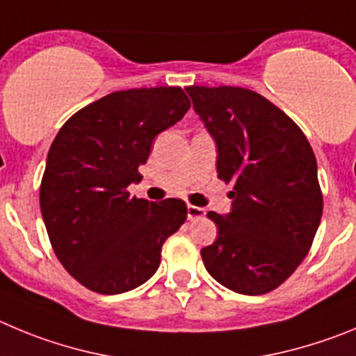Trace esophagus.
I'll use <instances>...</instances> for the list:
<instances>
[{
	"mask_svg": "<svg viewBox=\"0 0 356 356\" xmlns=\"http://www.w3.org/2000/svg\"><path fill=\"white\" fill-rule=\"evenodd\" d=\"M188 220L190 222H195V220H200V218L206 216V209H202V207L197 206H188Z\"/></svg>",
	"mask_w": 356,
	"mask_h": 356,
	"instance_id": "1",
	"label": "esophagus"
}]
</instances>
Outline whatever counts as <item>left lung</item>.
<instances>
[{"instance_id":"8db88e82","label":"left lung","mask_w":356,"mask_h":356,"mask_svg":"<svg viewBox=\"0 0 356 356\" xmlns=\"http://www.w3.org/2000/svg\"><path fill=\"white\" fill-rule=\"evenodd\" d=\"M216 145L218 177L232 182L230 213L200 250L211 277L239 294H264L309 254L323 214L318 163L302 129L268 99L239 86H188Z\"/></svg>"}]
</instances>
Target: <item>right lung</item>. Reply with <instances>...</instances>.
<instances>
[{
  "label": "right lung",
  "mask_w": 356,
  "mask_h": 356,
  "mask_svg": "<svg viewBox=\"0 0 356 356\" xmlns=\"http://www.w3.org/2000/svg\"><path fill=\"white\" fill-rule=\"evenodd\" d=\"M179 86L113 92L63 124L49 149L40 211L54 254L101 294L142 286L158 271L166 238L186 222L179 198L129 197L159 133L190 110Z\"/></svg>",
  "instance_id": "right-lung-1"
}]
</instances>
